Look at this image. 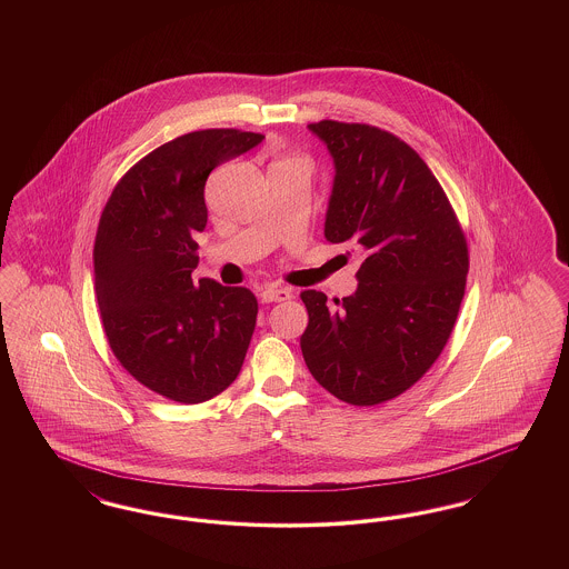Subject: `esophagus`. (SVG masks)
Segmentation results:
<instances>
[{
  "mask_svg": "<svg viewBox=\"0 0 569 569\" xmlns=\"http://www.w3.org/2000/svg\"><path fill=\"white\" fill-rule=\"evenodd\" d=\"M260 298H262V302H281V300H290L292 292L281 286H267V288H262Z\"/></svg>",
  "mask_w": 569,
  "mask_h": 569,
  "instance_id": "1",
  "label": "esophagus"
}]
</instances>
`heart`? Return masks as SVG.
<instances>
[{
	"label": "heart",
	"mask_w": 569,
	"mask_h": 569,
	"mask_svg": "<svg viewBox=\"0 0 569 569\" xmlns=\"http://www.w3.org/2000/svg\"><path fill=\"white\" fill-rule=\"evenodd\" d=\"M279 162L302 163V166H307V168H309V162H307L305 158H283V160H279Z\"/></svg>",
	"instance_id": "1"
}]
</instances>
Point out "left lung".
I'll list each match as a JSON object with an SVG mask.
<instances>
[{
	"label": "left lung",
	"instance_id": "obj_1",
	"mask_svg": "<svg viewBox=\"0 0 569 569\" xmlns=\"http://www.w3.org/2000/svg\"><path fill=\"white\" fill-rule=\"evenodd\" d=\"M335 160L326 239L362 253L352 297L305 290L300 350L316 381L350 406L409 390L443 352L465 297L469 249L427 162L369 123H309Z\"/></svg>",
	"mask_w": 569,
	"mask_h": 569
}]
</instances>
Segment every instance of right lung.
I'll use <instances>...</instances> for the list:
<instances>
[{
    "instance_id": "1",
    "label": "right lung",
    "mask_w": 569,
    "mask_h": 569,
    "mask_svg": "<svg viewBox=\"0 0 569 569\" xmlns=\"http://www.w3.org/2000/svg\"><path fill=\"white\" fill-rule=\"evenodd\" d=\"M262 134L211 128L177 136L119 179L102 211L93 272L110 350L142 386L177 403H204L243 367L258 300L247 288L191 279L207 226L211 170Z\"/></svg>"
}]
</instances>
